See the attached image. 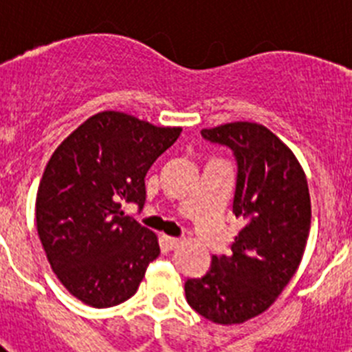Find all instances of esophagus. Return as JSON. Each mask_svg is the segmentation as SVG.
Returning <instances> with one entry per match:
<instances>
[{"label": "esophagus", "mask_w": 352, "mask_h": 352, "mask_svg": "<svg viewBox=\"0 0 352 352\" xmlns=\"http://www.w3.org/2000/svg\"><path fill=\"white\" fill-rule=\"evenodd\" d=\"M162 243H164V247L167 248V250H174V248L179 247V241L178 238H173V236H162Z\"/></svg>", "instance_id": "obj_1"}]
</instances>
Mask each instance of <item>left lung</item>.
<instances>
[{
    "label": "left lung",
    "mask_w": 352,
    "mask_h": 352,
    "mask_svg": "<svg viewBox=\"0 0 352 352\" xmlns=\"http://www.w3.org/2000/svg\"><path fill=\"white\" fill-rule=\"evenodd\" d=\"M201 135L234 155L232 213L245 226L227 256H213L206 275L185 282V296L208 321L239 324L268 309L300 266L312 217L309 185L291 149L259 123L236 121Z\"/></svg>",
    "instance_id": "1"
}]
</instances>
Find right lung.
Returning a JSON list of instances; mask_svg holds the SVG:
<instances>
[{
    "label": "right lung",
    "mask_w": 352,
    "mask_h": 352,
    "mask_svg": "<svg viewBox=\"0 0 352 352\" xmlns=\"http://www.w3.org/2000/svg\"><path fill=\"white\" fill-rule=\"evenodd\" d=\"M179 133L104 111L52 153L36 194V229L52 272L82 303L107 309L126 301L160 256L157 236L121 204L144 206L146 173Z\"/></svg>",
    "instance_id": "add662e5"
}]
</instances>
